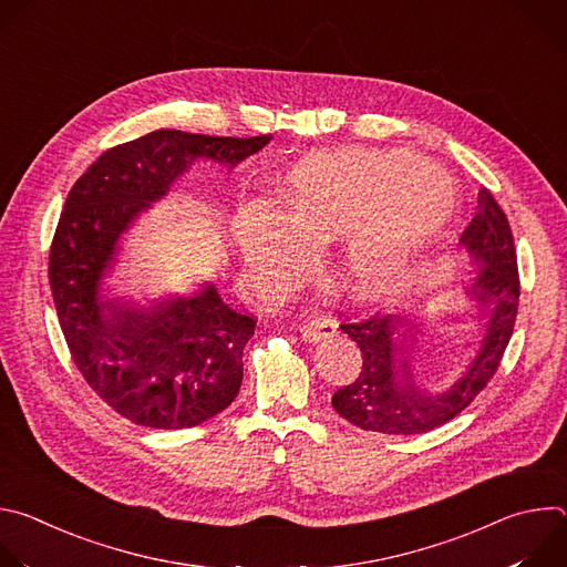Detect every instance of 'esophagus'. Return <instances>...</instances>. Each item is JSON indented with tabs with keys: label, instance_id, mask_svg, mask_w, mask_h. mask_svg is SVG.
Listing matches in <instances>:
<instances>
[{
	"label": "esophagus",
	"instance_id": "obj_1",
	"mask_svg": "<svg viewBox=\"0 0 567 567\" xmlns=\"http://www.w3.org/2000/svg\"><path fill=\"white\" fill-rule=\"evenodd\" d=\"M337 334V322L330 318H313L300 326V337L307 343H318L322 339H330Z\"/></svg>",
	"mask_w": 567,
	"mask_h": 567
}]
</instances>
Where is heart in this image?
<instances>
[{"label":"heart","instance_id":"b5f03b06","mask_svg":"<svg viewBox=\"0 0 567 567\" xmlns=\"http://www.w3.org/2000/svg\"><path fill=\"white\" fill-rule=\"evenodd\" d=\"M291 208L256 199L241 208L237 239L256 285H282L313 260L318 241L343 237L337 274L357 300L394 293L451 215L446 179L406 152H318L289 175Z\"/></svg>","mask_w":567,"mask_h":567}]
</instances>
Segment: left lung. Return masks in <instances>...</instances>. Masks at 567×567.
Listing matches in <instances>:
<instances>
[{
    "instance_id": "left-lung-1",
    "label": "left lung",
    "mask_w": 567,
    "mask_h": 567,
    "mask_svg": "<svg viewBox=\"0 0 567 567\" xmlns=\"http://www.w3.org/2000/svg\"><path fill=\"white\" fill-rule=\"evenodd\" d=\"M460 245L477 267L475 280L464 289L480 305L484 334L462 377L446 390L420 383L413 352L420 322L406 313L372 316L343 322L341 330L359 346L363 365L359 377L334 392L332 406L350 424L385 433L420 435L457 417L496 374L518 313V262L507 215L482 188L477 213L460 237Z\"/></svg>"
}]
</instances>
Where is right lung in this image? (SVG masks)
I'll list each match as a JSON object with an SVG mask.
<instances>
[{
	"mask_svg": "<svg viewBox=\"0 0 567 567\" xmlns=\"http://www.w3.org/2000/svg\"><path fill=\"white\" fill-rule=\"evenodd\" d=\"M269 141L156 130L103 152L66 195L49 256L58 320L80 374L132 424L193 429L228 409L256 320L210 282L152 307L105 298L118 239L197 158L235 168Z\"/></svg>",
	"mask_w": 567,
	"mask_h": 567,
	"instance_id": "add662e5",
	"label": "right lung"
}]
</instances>
